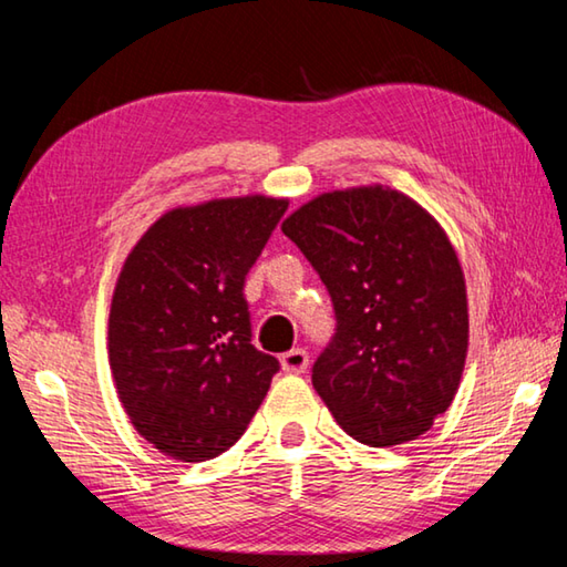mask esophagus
I'll return each instance as SVG.
<instances>
[{
	"mask_svg": "<svg viewBox=\"0 0 567 567\" xmlns=\"http://www.w3.org/2000/svg\"><path fill=\"white\" fill-rule=\"evenodd\" d=\"M280 364L287 375H302V372L307 370V364H310V354H307L302 348H295V350L282 354Z\"/></svg>",
	"mask_w": 567,
	"mask_h": 567,
	"instance_id": "obj_1",
	"label": "esophagus"
}]
</instances>
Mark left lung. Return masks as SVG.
Listing matches in <instances>:
<instances>
[{"label":"left lung","mask_w":567,"mask_h":567,"mask_svg":"<svg viewBox=\"0 0 567 567\" xmlns=\"http://www.w3.org/2000/svg\"><path fill=\"white\" fill-rule=\"evenodd\" d=\"M334 307L312 385L350 437L410 443L453 402L467 354L465 275L437 219L398 189H332L285 219Z\"/></svg>","instance_id":"left-lung-1"}]
</instances>
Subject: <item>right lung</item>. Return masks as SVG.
<instances>
[{"label": "right lung", "mask_w": 567, "mask_h": 567, "mask_svg": "<svg viewBox=\"0 0 567 567\" xmlns=\"http://www.w3.org/2000/svg\"><path fill=\"white\" fill-rule=\"evenodd\" d=\"M285 209L265 195L175 207L124 260L110 368L134 430L159 453L213 460L262 405L280 362L249 342L243 287Z\"/></svg>", "instance_id": "obj_1"}]
</instances>
